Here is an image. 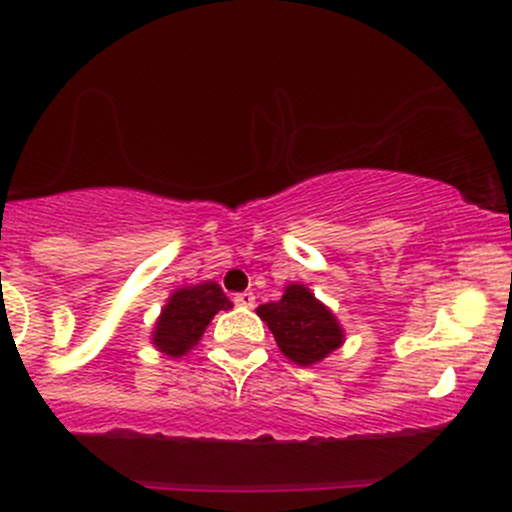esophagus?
<instances>
[{
	"instance_id": "obj_1",
	"label": "esophagus",
	"mask_w": 512,
	"mask_h": 512,
	"mask_svg": "<svg viewBox=\"0 0 512 512\" xmlns=\"http://www.w3.org/2000/svg\"><path fill=\"white\" fill-rule=\"evenodd\" d=\"M233 301H235V306H242V309H250V306H255V294H252V292H240V294H235Z\"/></svg>"
}]
</instances>
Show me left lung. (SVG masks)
I'll return each mask as SVG.
<instances>
[{"instance_id":"1","label":"left lung","mask_w":512,"mask_h":512,"mask_svg":"<svg viewBox=\"0 0 512 512\" xmlns=\"http://www.w3.org/2000/svg\"><path fill=\"white\" fill-rule=\"evenodd\" d=\"M260 319L270 326L279 351L299 365H314L343 343L336 316L304 284H289L284 297L257 306Z\"/></svg>"}]
</instances>
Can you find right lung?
<instances>
[{
  "label": "right lung",
  "mask_w": 512,
  "mask_h": 512,
  "mask_svg": "<svg viewBox=\"0 0 512 512\" xmlns=\"http://www.w3.org/2000/svg\"><path fill=\"white\" fill-rule=\"evenodd\" d=\"M230 306V299L215 282L179 289L161 311L154 328V346L171 358H179L196 346L213 316Z\"/></svg>",
  "instance_id": "right-lung-1"
}]
</instances>
